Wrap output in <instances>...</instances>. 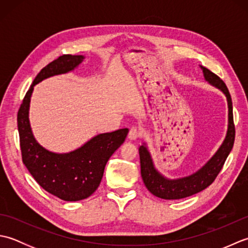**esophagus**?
<instances>
[{"label":"esophagus","mask_w":248,"mask_h":248,"mask_svg":"<svg viewBox=\"0 0 248 248\" xmlns=\"http://www.w3.org/2000/svg\"><path fill=\"white\" fill-rule=\"evenodd\" d=\"M140 136V131L136 128V127H132L129 131V134H128V139L130 140H134L136 139H139Z\"/></svg>","instance_id":"obj_1"}]
</instances>
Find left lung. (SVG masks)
<instances>
[{
    "label": "left lung",
    "instance_id": "left-lung-1",
    "mask_svg": "<svg viewBox=\"0 0 248 248\" xmlns=\"http://www.w3.org/2000/svg\"><path fill=\"white\" fill-rule=\"evenodd\" d=\"M202 69L203 77L209 84L222 91L227 98L228 102V130L226 138L220 145L218 150L205 164L192 175L178 178L168 179L155 170L154 161L149 154L146 144L140 146V175L143 178L146 187L155 196L162 199H181L202 192L207 188L215 180L219 171L222 170L224 163L230 154L234 143V124L232 114V101L226 84L223 80L210 71L205 67L200 66Z\"/></svg>",
    "mask_w": 248,
    "mask_h": 248
}]
</instances>
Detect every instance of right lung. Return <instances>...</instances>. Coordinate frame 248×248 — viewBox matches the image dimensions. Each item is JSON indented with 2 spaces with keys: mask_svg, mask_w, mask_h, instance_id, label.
Masks as SVG:
<instances>
[{
  "mask_svg": "<svg viewBox=\"0 0 248 248\" xmlns=\"http://www.w3.org/2000/svg\"><path fill=\"white\" fill-rule=\"evenodd\" d=\"M83 60V55L65 54L43 68L26 93L17 117L23 164L41 187L65 202L85 199L96 191L108 159L129 132L125 128L98 134L80 148L67 154L46 150L35 140L29 120L34 86L45 78L75 70Z\"/></svg>",
  "mask_w": 248,
  "mask_h": 248,
  "instance_id": "1",
  "label": "right lung"
}]
</instances>
